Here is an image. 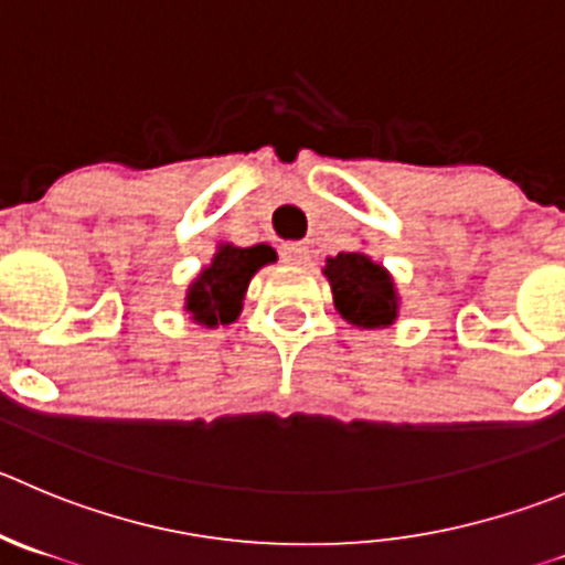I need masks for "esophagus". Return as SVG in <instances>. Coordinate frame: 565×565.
Listing matches in <instances>:
<instances>
[{
    "label": "esophagus",
    "mask_w": 565,
    "mask_h": 565,
    "mask_svg": "<svg viewBox=\"0 0 565 565\" xmlns=\"http://www.w3.org/2000/svg\"><path fill=\"white\" fill-rule=\"evenodd\" d=\"M279 255H282V260H286V263H294V266H299V263H308L310 252H308V246L299 244V241H288V244L279 246Z\"/></svg>",
    "instance_id": "esophagus-1"
}]
</instances>
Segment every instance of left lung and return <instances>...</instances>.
<instances>
[{
	"label": "left lung",
	"instance_id": "obj_1",
	"mask_svg": "<svg viewBox=\"0 0 565 565\" xmlns=\"http://www.w3.org/2000/svg\"><path fill=\"white\" fill-rule=\"evenodd\" d=\"M324 277L330 279L335 310L354 327L377 330L396 321L399 297L394 277L363 252H338L327 257Z\"/></svg>",
	"mask_w": 565,
	"mask_h": 565
}]
</instances>
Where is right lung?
<instances>
[{"label": "right lung", "mask_w": 565, "mask_h": 565, "mask_svg": "<svg viewBox=\"0 0 565 565\" xmlns=\"http://www.w3.org/2000/svg\"><path fill=\"white\" fill-rule=\"evenodd\" d=\"M277 260L271 246H233L222 244L213 255L211 266L199 271V277L188 286L185 310L191 319L202 327L233 324L244 308V294L249 288V279L257 268Z\"/></svg>", "instance_id": "obj_1"}]
</instances>
